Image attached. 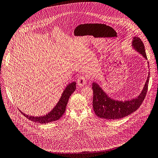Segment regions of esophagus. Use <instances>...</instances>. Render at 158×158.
<instances>
[{"instance_id":"34e87169","label":"esophagus","mask_w":158,"mask_h":158,"mask_svg":"<svg viewBox=\"0 0 158 158\" xmlns=\"http://www.w3.org/2000/svg\"><path fill=\"white\" fill-rule=\"evenodd\" d=\"M87 82V78L85 77L84 76H80L77 79V84L80 86H82L86 84Z\"/></svg>"}]
</instances>
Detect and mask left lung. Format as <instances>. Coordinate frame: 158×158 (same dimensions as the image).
<instances>
[{"label":"left lung","instance_id":"obj_1","mask_svg":"<svg viewBox=\"0 0 158 158\" xmlns=\"http://www.w3.org/2000/svg\"><path fill=\"white\" fill-rule=\"evenodd\" d=\"M132 44L135 50L148 59L144 45L142 40L138 37H134ZM149 75V73L144 88L140 95L135 99L125 102L115 101L111 99L96 83L93 82L92 87L93 91V105L95 114L99 118L103 119L116 120L125 117L134 113L140 107L145 99L148 89Z\"/></svg>","mask_w":158,"mask_h":158}]
</instances>
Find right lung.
<instances>
[{"label": "right lung", "instance_id": "right-lung-1", "mask_svg": "<svg viewBox=\"0 0 158 158\" xmlns=\"http://www.w3.org/2000/svg\"><path fill=\"white\" fill-rule=\"evenodd\" d=\"M76 82H73L67 85V87L64 91V93L58 103H57L55 107L48 114H46L45 116L40 117L28 116L27 114L21 112V111H20L27 118L30 120L31 121L37 122L39 123H47L51 122L58 120L62 117L64 113H65V110L66 108L68 100L70 95L73 94L76 90Z\"/></svg>", "mask_w": 158, "mask_h": 158}]
</instances>
